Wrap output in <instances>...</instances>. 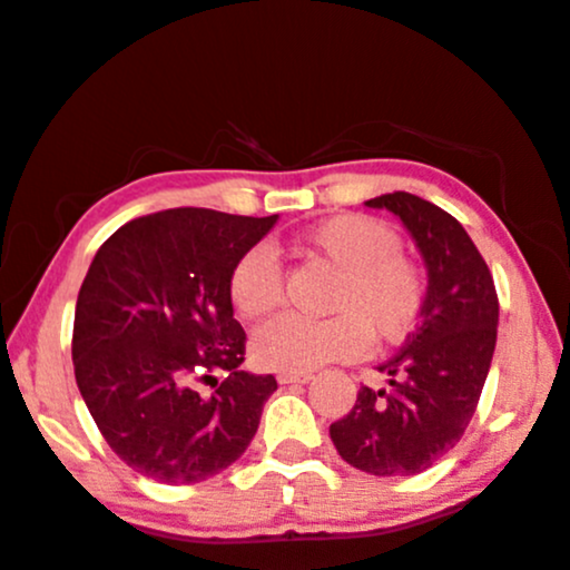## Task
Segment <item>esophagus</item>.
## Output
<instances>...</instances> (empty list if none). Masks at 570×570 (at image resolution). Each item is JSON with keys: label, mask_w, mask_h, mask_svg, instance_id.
Wrapping results in <instances>:
<instances>
[{"label": "esophagus", "mask_w": 570, "mask_h": 570, "mask_svg": "<svg viewBox=\"0 0 570 570\" xmlns=\"http://www.w3.org/2000/svg\"><path fill=\"white\" fill-rule=\"evenodd\" d=\"M311 372H278V383H307L311 381Z\"/></svg>", "instance_id": "obj_1"}]
</instances>
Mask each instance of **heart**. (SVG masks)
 Masks as SVG:
<instances>
[{
  "mask_svg": "<svg viewBox=\"0 0 570 570\" xmlns=\"http://www.w3.org/2000/svg\"><path fill=\"white\" fill-rule=\"evenodd\" d=\"M305 246L337 271L326 311L330 318L286 316L257 330V364L278 372H311L326 362L353 358L367 340L402 343L426 303V276L402 252V238L383 219L337 214L305 233ZM227 294L244 318H263L284 299V273L271 246L246 248L233 265Z\"/></svg>",
  "mask_w": 570,
  "mask_h": 570,
  "instance_id": "heart-1",
  "label": "heart"
}]
</instances>
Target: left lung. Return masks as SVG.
Returning <instances> with one entry per match:
<instances>
[{
  "label": "left lung",
  "instance_id": "8db88e82",
  "mask_svg": "<svg viewBox=\"0 0 570 570\" xmlns=\"http://www.w3.org/2000/svg\"><path fill=\"white\" fill-rule=\"evenodd\" d=\"M402 219L426 263L417 330L389 362V389L362 385L356 404L330 426L337 453L375 476L426 472L455 448L485 385L499 332V297L485 259L463 225L410 193L367 200Z\"/></svg>",
  "mask_w": 570,
  "mask_h": 570
}]
</instances>
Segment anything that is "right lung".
Masks as SVG:
<instances>
[{"mask_svg":"<svg viewBox=\"0 0 570 570\" xmlns=\"http://www.w3.org/2000/svg\"><path fill=\"white\" fill-rule=\"evenodd\" d=\"M278 222L168 208L109 235L77 294L71 362L98 431L130 469L193 485L246 453L273 375L240 370L246 332L227 281ZM228 377L212 397L191 389Z\"/></svg>","mask_w":570,"mask_h":570,"instance_id":"right-lung-1","label":"right lung"}]
</instances>
